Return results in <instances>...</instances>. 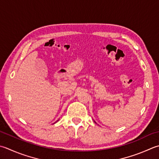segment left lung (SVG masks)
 Listing matches in <instances>:
<instances>
[{"instance_id": "left-lung-1", "label": "left lung", "mask_w": 159, "mask_h": 159, "mask_svg": "<svg viewBox=\"0 0 159 159\" xmlns=\"http://www.w3.org/2000/svg\"><path fill=\"white\" fill-rule=\"evenodd\" d=\"M94 122H95V121H94ZM95 123H96V122H95Z\"/></svg>"}]
</instances>
